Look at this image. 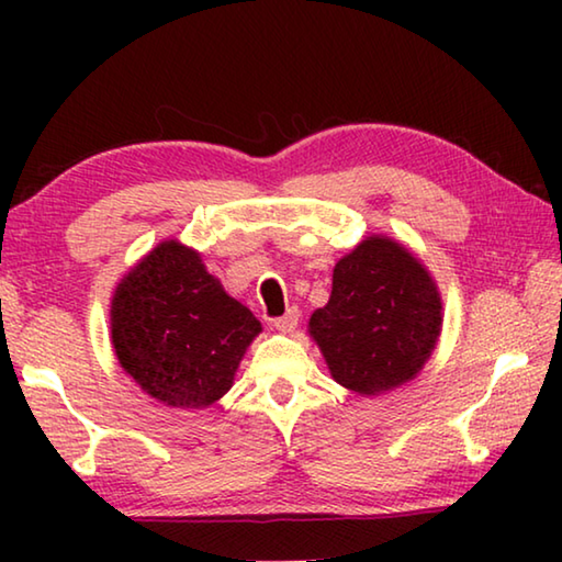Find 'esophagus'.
<instances>
[{
	"label": "esophagus",
	"instance_id": "esophagus-1",
	"mask_svg": "<svg viewBox=\"0 0 562 562\" xmlns=\"http://www.w3.org/2000/svg\"><path fill=\"white\" fill-rule=\"evenodd\" d=\"M297 322H300V310L292 307V310L284 312L282 317L274 319L272 325H274V329L282 331V335H290V331H294V327H297Z\"/></svg>",
	"mask_w": 562,
	"mask_h": 562
}]
</instances>
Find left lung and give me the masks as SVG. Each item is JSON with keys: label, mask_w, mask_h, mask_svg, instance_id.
Masks as SVG:
<instances>
[{"label": "left lung", "mask_w": 562, "mask_h": 562, "mask_svg": "<svg viewBox=\"0 0 562 562\" xmlns=\"http://www.w3.org/2000/svg\"><path fill=\"white\" fill-rule=\"evenodd\" d=\"M441 335V294L429 270L384 235L335 265L331 294L310 317V337L337 384L379 396L422 372Z\"/></svg>", "instance_id": "1"}]
</instances>
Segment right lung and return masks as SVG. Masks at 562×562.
I'll return each mask as SVG.
<instances>
[{"mask_svg": "<svg viewBox=\"0 0 562 562\" xmlns=\"http://www.w3.org/2000/svg\"><path fill=\"white\" fill-rule=\"evenodd\" d=\"M262 331L258 317L178 240L156 245L111 300V341L123 372L160 404L205 408L233 386Z\"/></svg>", "mask_w": 562, "mask_h": 562, "instance_id": "obj_1", "label": "right lung"}]
</instances>
